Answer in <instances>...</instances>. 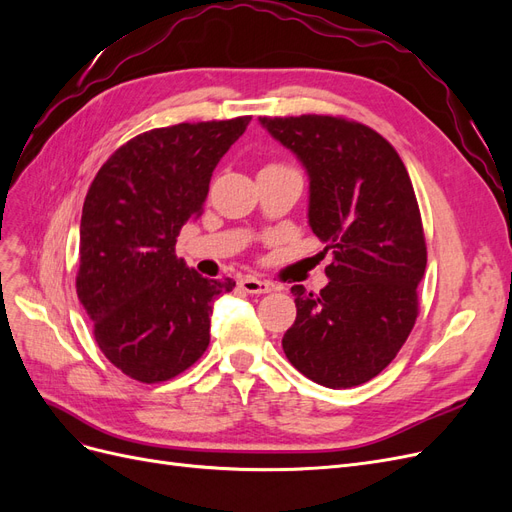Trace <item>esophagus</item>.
Masks as SVG:
<instances>
[{
    "label": "esophagus",
    "instance_id": "34e87169",
    "mask_svg": "<svg viewBox=\"0 0 512 512\" xmlns=\"http://www.w3.org/2000/svg\"><path fill=\"white\" fill-rule=\"evenodd\" d=\"M239 286L247 292V294H265V292H271V290H275V286L273 284H269V282H262V280H256V277H241L239 280Z\"/></svg>",
    "mask_w": 512,
    "mask_h": 512
}]
</instances>
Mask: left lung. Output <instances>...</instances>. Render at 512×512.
<instances>
[{"instance_id": "1", "label": "left lung", "mask_w": 512, "mask_h": 512, "mask_svg": "<svg viewBox=\"0 0 512 512\" xmlns=\"http://www.w3.org/2000/svg\"><path fill=\"white\" fill-rule=\"evenodd\" d=\"M309 177V226L333 250L320 294L292 286L288 361L327 389L359 386L389 365L418 316L427 267L421 211L393 145L331 115L260 117Z\"/></svg>"}]
</instances>
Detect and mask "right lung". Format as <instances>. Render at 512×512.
Returning a JSON list of instances; mask_svg holds the SVG:
<instances>
[{
  "label": "right lung",
  "instance_id": "obj_1",
  "mask_svg": "<svg viewBox=\"0 0 512 512\" xmlns=\"http://www.w3.org/2000/svg\"><path fill=\"white\" fill-rule=\"evenodd\" d=\"M252 117L177 123L134 136L98 170L81 218L76 294L123 374L164 382L209 346L213 301L235 282L177 258L181 226L203 213L209 181Z\"/></svg>",
  "mask_w": 512,
  "mask_h": 512
}]
</instances>
